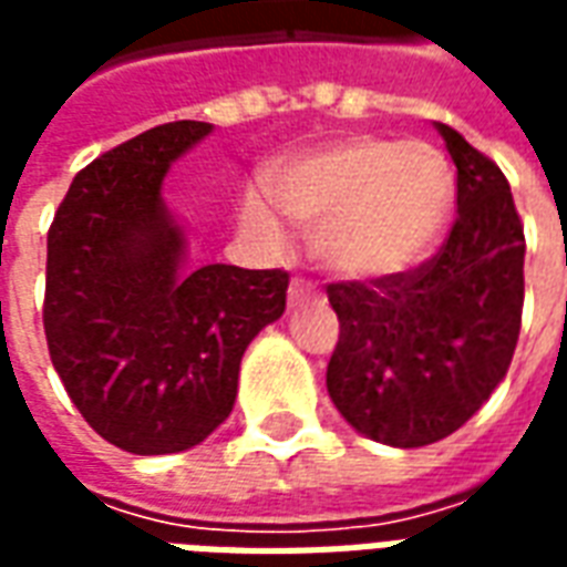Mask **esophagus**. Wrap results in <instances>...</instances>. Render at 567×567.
<instances>
[{
	"label": "esophagus",
	"instance_id": "esophagus-1",
	"mask_svg": "<svg viewBox=\"0 0 567 567\" xmlns=\"http://www.w3.org/2000/svg\"><path fill=\"white\" fill-rule=\"evenodd\" d=\"M312 295H316V291H312V285L303 282V279H295V282H291V288H288V303H291V307H297V303H303V300H309Z\"/></svg>",
	"mask_w": 567,
	"mask_h": 567
}]
</instances>
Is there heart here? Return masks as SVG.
I'll list each match as a JSON object with an SVG mask.
<instances>
[{"instance_id":"b5f03b06","label":"heart","mask_w":567,"mask_h":567,"mask_svg":"<svg viewBox=\"0 0 567 567\" xmlns=\"http://www.w3.org/2000/svg\"><path fill=\"white\" fill-rule=\"evenodd\" d=\"M270 194L285 221L312 234V255L324 270L368 282L410 270L425 255L450 212L452 169L425 142L349 136L285 161ZM276 209L248 194L243 227L279 246Z\"/></svg>"}]
</instances>
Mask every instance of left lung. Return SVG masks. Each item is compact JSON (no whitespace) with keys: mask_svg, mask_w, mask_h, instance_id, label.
Masks as SVG:
<instances>
[{"mask_svg":"<svg viewBox=\"0 0 567 567\" xmlns=\"http://www.w3.org/2000/svg\"><path fill=\"white\" fill-rule=\"evenodd\" d=\"M458 215L422 267L328 285L340 340L328 394L358 434L385 446L450 437L498 389L523 321L525 234L507 178L446 124Z\"/></svg>","mask_w":567,"mask_h":567,"instance_id":"1","label":"left lung"}]
</instances>
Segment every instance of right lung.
<instances>
[{
  "mask_svg": "<svg viewBox=\"0 0 567 567\" xmlns=\"http://www.w3.org/2000/svg\"><path fill=\"white\" fill-rule=\"evenodd\" d=\"M212 133L173 121L84 166L48 230L44 337L87 425L133 455L185 452L230 416L248 343L285 312L288 272L206 264L163 178Z\"/></svg>",
  "mask_w": 567,
  "mask_h": 567,
  "instance_id": "add662e5",
  "label": "right lung"
}]
</instances>
